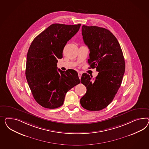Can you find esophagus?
Masks as SVG:
<instances>
[{
  "label": "esophagus",
  "mask_w": 149,
  "mask_h": 149,
  "mask_svg": "<svg viewBox=\"0 0 149 149\" xmlns=\"http://www.w3.org/2000/svg\"><path fill=\"white\" fill-rule=\"evenodd\" d=\"M78 75H79V79H80L81 77V76H82V73L80 72H78Z\"/></svg>",
  "instance_id": "esophagus-1"
}]
</instances>
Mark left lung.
Instances as JSON below:
<instances>
[{"label":"left lung","mask_w":149,"mask_h":149,"mask_svg":"<svg viewBox=\"0 0 149 149\" xmlns=\"http://www.w3.org/2000/svg\"><path fill=\"white\" fill-rule=\"evenodd\" d=\"M82 35L90 53V68L99 72L95 79L82 75L81 81L87 88L81 98L82 107L88 111H100L112 101L120 87L125 72L124 57L116 37L106 29L83 25Z\"/></svg>","instance_id":"8db88e82"}]
</instances>
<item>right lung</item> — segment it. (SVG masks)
Masks as SVG:
<instances>
[{
	"label": "right lung",
	"mask_w": 149,
	"mask_h": 149,
	"mask_svg": "<svg viewBox=\"0 0 149 149\" xmlns=\"http://www.w3.org/2000/svg\"><path fill=\"white\" fill-rule=\"evenodd\" d=\"M81 24H53L35 38L27 54L25 75L37 102L47 109L63 104L67 92L80 83L75 70L57 68L64 46L74 36Z\"/></svg>",
	"instance_id": "add662e5"
}]
</instances>
